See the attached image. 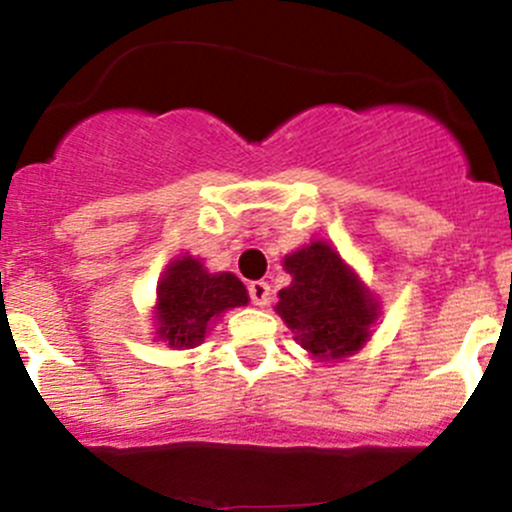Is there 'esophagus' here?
<instances>
[{
  "instance_id": "34e87169",
  "label": "esophagus",
  "mask_w": 512,
  "mask_h": 512,
  "mask_svg": "<svg viewBox=\"0 0 512 512\" xmlns=\"http://www.w3.org/2000/svg\"><path fill=\"white\" fill-rule=\"evenodd\" d=\"M247 292H250L252 304H257V307H265V304L270 302L272 289H270V285H267V282L255 280V282H250V285H247Z\"/></svg>"
}]
</instances>
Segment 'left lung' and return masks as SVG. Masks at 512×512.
<instances>
[{"instance_id": "1", "label": "left lung", "mask_w": 512, "mask_h": 512, "mask_svg": "<svg viewBox=\"0 0 512 512\" xmlns=\"http://www.w3.org/2000/svg\"><path fill=\"white\" fill-rule=\"evenodd\" d=\"M292 285L280 292L277 314L294 339L319 359H342L369 337L376 302L324 242L285 257Z\"/></svg>"}]
</instances>
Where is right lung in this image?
Listing matches in <instances>:
<instances>
[{
    "label": "right lung",
    "instance_id": "add662e5",
    "mask_svg": "<svg viewBox=\"0 0 512 512\" xmlns=\"http://www.w3.org/2000/svg\"><path fill=\"white\" fill-rule=\"evenodd\" d=\"M247 304V289L230 272L208 275L193 257H180L158 285V334L170 347H195L213 317Z\"/></svg>",
    "mask_w": 512,
    "mask_h": 512
}]
</instances>
